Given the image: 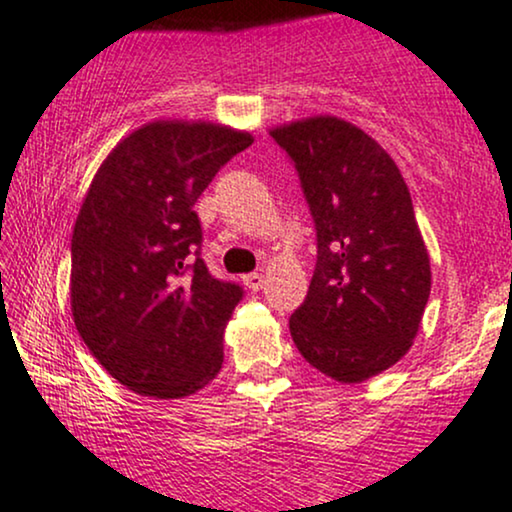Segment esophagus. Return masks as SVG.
<instances>
[{
	"instance_id": "obj_1",
	"label": "esophagus",
	"mask_w": 512,
	"mask_h": 512,
	"mask_svg": "<svg viewBox=\"0 0 512 512\" xmlns=\"http://www.w3.org/2000/svg\"><path fill=\"white\" fill-rule=\"evenodd\" d=\"M242 280L251 292H258L263 285H266V278H263V273H249V275H244Z\"/></svg>"
}]
</instances>
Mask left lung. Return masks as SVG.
<instances>
[{
  "label": "left lung",
  "mask_w": 512,
  "mask_h": 512,
  "mask_svg": "<svg viewBox=\"0 0 512 512\" xmlns=\"http://www.w3.org/2000/svg\"><path fill=\"white\" fill-rule=\"evenodd\" d=\"M316 222L318 258L290 318L297 350L340 383L383 374L410 352L431 292L429 251L395 160L340 117L270 129Z\"/></svg>",
  "instance_id": "8db88e82"
}]
</instances>
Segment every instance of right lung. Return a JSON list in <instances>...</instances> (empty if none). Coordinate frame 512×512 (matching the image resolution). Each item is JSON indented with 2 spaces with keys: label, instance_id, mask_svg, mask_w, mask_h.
Here are the masks:
<instances>
[{
  "label": "right lung",
  "instance_id": "obj_1",
  "mask_svg": "<svg viewBox=\"0 0 512 512\" xmlns=\"http://www.w3.org/2000/svg\"><path fill=\"white\" fill-rule=\"evenodd\" d=\"M251 143L225 124L155 119L88 186L71 237V314L102 369L138 395L186 398L220 374L242 287L208 273L194 206Z\"/></svg>",
  "mask_w": 512,
  "mask_h": 512
}]
</instances>
